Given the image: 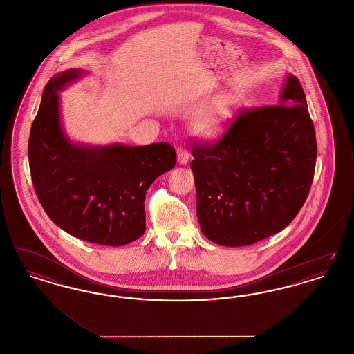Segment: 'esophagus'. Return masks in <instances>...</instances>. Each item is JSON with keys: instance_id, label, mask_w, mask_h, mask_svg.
Segmentation results:
<instances>
[{"instance_id": "obj_1", "label": "esophagus", "mask_w": 354, "mask_h": 354, "mask_svg": "<svg viewBox=\"0 0 354 354\" xmlns=\"http://www.w3.org/2000/svg\"><path fill=\"white\" fill-rule=\"evenodd\" d=\"M176 156H178V163L179 165H187L188 160H189V152L185 149V146H178Z\"/></svg>"}]
</instances>
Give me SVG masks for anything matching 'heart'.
<instances>
[{
    "mask_svg": "<svg viewBox=\"0 0 354 354\" xmlns=\"http://www.w3.org/2000/svg\"><path fill=\"white\" fill-rule=\"evenodd\" d=\"M231 117V106L225 100H220L205 107L194 123V130L205 139H216L224 131Z\"/></svg>",
    "mask_w": 354,
    "mask_h": 354,
    "instance_id": "obj_1",
    "label": "heart"
}]
</instances>
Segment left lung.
I'll list each match as a JSON object with an SVG mask.
<instances>
[{"label":"left lung","instance_id":"1","mask_svg":"<svg viewBox=\"0 0 354 354\" xmlns=\"http://www.w3.org/2000/svg\"><path fill=\"white\" fill-rule=\"evenodd\" d=\"M203 235L251 245L296 218L313 182L317 143L300 81L288 75L274 106L243 110L214 143L192 146Z\"/></svg>","mask_w":354,"mask_h":354}]
</instances>
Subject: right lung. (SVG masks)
<instances>
[{"label": "right lung", "instance_id": "obj_1", "mask_svg": "<svg viewBox=\"0 0 354 354\" xmlns=\"http://www.w3.org/2000/svg\"><path fill=\"white\" fill-rule=\"evenodd\" d=\"M70 68L44 88L29 146V166L37 198L59 228L84 241L119 247L146 231L149 187L174 169L169 143L147 146H84L64 133L58 91L84 75Z\"/></svg>", "mask_w": 354, "mask_h": 354}]
</instances>
